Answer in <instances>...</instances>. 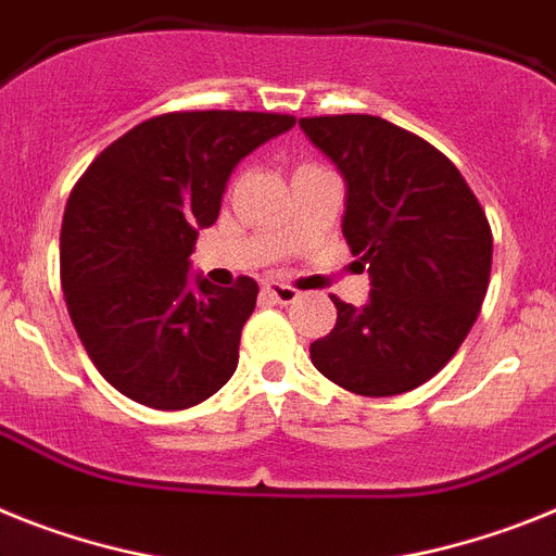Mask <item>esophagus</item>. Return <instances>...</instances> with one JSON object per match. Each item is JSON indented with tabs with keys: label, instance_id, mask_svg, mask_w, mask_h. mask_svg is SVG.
<instances>
[{
	"label": "esophagus",
	"instance_id": "obj_1",
	"mask_svg": "<svg viewBox=\"0 0 556 556\" xmlns=\"http://www.w3.org/2000/svg\"><path fill=\"white\" fill-rule=\"evenodd\" d=\"M264 292H267L275 303H295L298 298H301V292H298L295 287H289V283H278V281L264 283Z\"/></svg>",
	"mask_w": 556,
	"mask_h": 556
}]
</instances>
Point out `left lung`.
Wrapping results in <instances>:
<instances>
[{
	"label": "left lung",
	"mask_w": 556,
	"mask_h": 556,
	"mask_svg": "<svg viewBox=\"0 0 556 556\" xmlns=\"http://www.w3.org/2000/svg\"><path fill=\"white\" fill-rule=\"evenodd\" d=\"M349 188L343 236L368 264L371 295H331L337 324L312 363L359 396L414 391L476 324L492 273V230L462 170L430 142L374 115L301 117Z\"/></svg>",
	"instance_id": "1"
}]
</instances>
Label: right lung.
<instances>
[{
  "label": "right lung",
  "instance_id": "right-lung-1",
  "mask_svg": "<svg viewBox=\"0 0 556 556\" xmlns=\"http://www.w3.org/2000/svg\"><path fill=\"white\" fill-rule=\"evenodd\" d=\"M292 126L273 112H168L117 137L75 182L61 287L89 359L123 396L185 410L232 377L258 283H191L188 258L232 168Z\"/></svg>",
  "mask_w": 556,
  "mask_h": 556
}]
</instances>
